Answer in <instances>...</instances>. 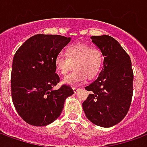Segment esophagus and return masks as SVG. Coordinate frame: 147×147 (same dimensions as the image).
Instances as JSON below:
<instances>
[{
  "instance_id": "1",
  "label": "esophagus",
  "mask_w": 147,
  "mask_h": 147,
  "mask_svg": "<svg viewBox=\"0 0 147 147\" xmlns=\"http://www.w3.org/2000/svg\"><path fill=\"white\" fill-rule=\"evenodd\" d=\"M72 90H73L74 93H75V94H76V93L78 92L79 90H80V88H76V87H73V88H72Z\"/></svg>"
}]
</instances>
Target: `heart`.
I'll return each mask as SVG.
<instances>
[{
  "label": "heart",
  "mask_w": 147,
  "mask_h": 147,
  "mask_svg": "<svg viewBox=\"0 0 147 147\" xmlns=\"http://www.w3.org/2000/svg\"><path fill=\"white\" fill-rule=\"evenodd\" d=\"M103 64L102 50L85 43H75L66 49L65 56L58 55L55 67L61 76H66L73 67L75 70L63 80V83L74 86L83 82L86 77L93 79L98 76Z\"/></svg>",
  "instance_id": "b5f03b06"
}]
</instances>
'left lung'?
<instances>
[{
  "instance_id": "8db88e82",
  "label": "left lung",
  "mask_w": 147,
  "mask_h": 147,
  "mask_svg": "<svg viewBox=\"0 0 147 147\" xmlns=\"http://www.w3.org/2000/svg\"><path fill=\"white\" fill-rule=\"evenodd\" d=\"M102 52L103 67L97 80L85 89L90 91L83 109L87 119L100 127L120 123L129 110L133 94V71L129 55L109 35L92 36Z\"/></svg>"
}]
</instances>
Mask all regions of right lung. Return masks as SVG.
I'll list each match as a JSON object with an SVG mask.
<instances>
[{"label":"right lung","mask_w":147,"mask_h":147,"mask_svg":"<svg viewBox=\"0 0 147 147\" xmlns=\"http://www.w3.org/2000/svg\"><path fill=\"white\" fill-rule=\"evenodd\" d=\"M71 38L36 34L15 53L11 73V98L21 118L34 126H46L61 114L64 102L72 95L68 85L53 90L60 82L55 59Z\"/></svg>","instance_id":"obj_1"}]
</instances>
